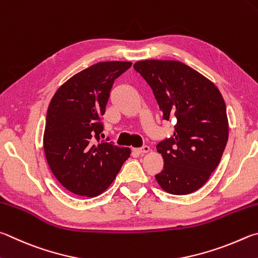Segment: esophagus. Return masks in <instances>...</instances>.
I'll list each match as a JSON object with an SVG mask.
<instances>
[{
    "label": "esophagus",
    "instance_id": "1",
    "mask_svg": "<svg viewBox=\"0 0 258 258\" xmlns=\"http://www.w3.org/2000/svg\"><path fill=\"white\" fill-rule=\"evenodd\" d=\"M133 151H134L135 153H138V154H144V153H147V152L150 151V148L148 147V145H143L142 148L133 149Z\"/></svg>",
    "mask_w": 258,
    "mask_h": 258
}]
</instances>
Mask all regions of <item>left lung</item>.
I'll list each match as a JSON object with an SVG mask.
<instances>
[{
	"label": "left lung",
	"mask_w": 258,
	"mask_h": 258,
	"mask_svg": "<svg viewBox=\"0 0 258 258\" xmlns=\"http://www.w3.org/2000/svg\"><path fill=\"white\" fill-rule=\"evenodd\" d=\"M133 68L151 87L162 118L174 120L175 132L157 144L163 170L156 175L163 190L186 195L201 188L221 160L229 126L219 89L178 60L148 59Z\"/></svg>",
	"instance_id": "obj_1"
}]
</instances>
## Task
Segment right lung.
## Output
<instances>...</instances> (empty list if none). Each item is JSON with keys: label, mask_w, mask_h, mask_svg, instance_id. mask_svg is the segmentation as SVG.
I'll use <instances>...</instances> for the list:
<instances>
[{"label": "right lung", "mask_w": 258, "mask_h": 258, "mask_svg": "<svg viewBox=\"0 0 258 258\" xmlns=\"http://www.w3.org/2000/svg\"><path fill=\"white\" fill-rule=\"evenodd\" d=\"M131 62H100L65 82L46 116L44 150L51 172L72 193L93 198L108 188L131 150L100 140L114 81Z\"/></svg>", "instance_id": "right-lung-1"}]
</instances>
